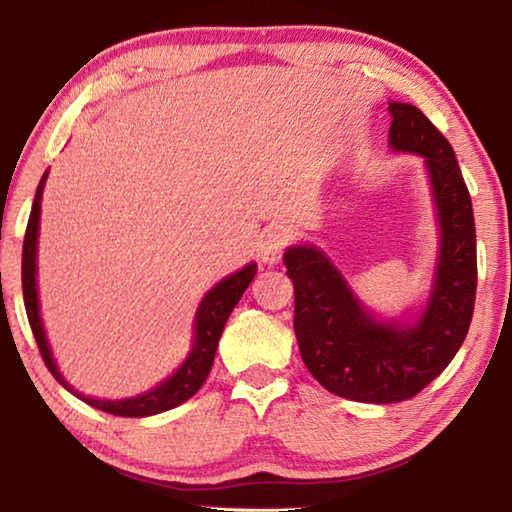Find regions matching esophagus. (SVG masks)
<instances>
[{"mask_svg":"<svg viewBox=\"0 0 512 512\" xmlns=\"http://www.w3.org/2000/svg\"><path fill=\"white\" fill-rule=\"evenodd\" d=\"M289 246V235L280 228H273V230H266L264 232V239H262V246H259V259H262L264 264H277L284 255V250Z\"/></svg>","mask_w":512,"mask_h":512,"instance_id":"obj_1","label":"esophagus"}]
</instances>
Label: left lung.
<instances>
[{
  "mask_svg": "<svg viewBox=\"0 0 512 512\" xmlns=\"http://www.w3.org/2000/svg\"><path fill=\"white\" fill-rule=\"evenodd\" d=\"M388 110V144L424 158L440 225L431 296L418 320L372 316L320 248L291 246L284 253L302 361L329 393L368 404L411 400L431 384L463 345L476 298L472 198L452 144L411 103L391 101Z\"/></svg>",
  "mask_w": 512,
  "mask_h": 512,
  "instance_id": "obj_1",
  "label": "left lung"
}]
</instances>
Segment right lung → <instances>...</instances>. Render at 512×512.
I'll return each mask as SVG.
<instances>
[{
    "label": "right lung",
    "instance_id": "1",
    "mask_svg": "<svg viewBox=\"0 0 512 512\" xmlns=\"http://www.w3.org/2000/svg\"><path fill=\"white\" fill-rule=\"evenodd\" d=\"M47 173L42 176L40 185L36 189V198H33L31 216L27 223V235H24L22 246V293H24V307H27L31 332L36 336L38 350L42 354V361L49 368L51 375L56 377L60 386H65L69 393L79 397L85 404L94 406V409L106 411L110 415H119V418H146V415H155L169 409H176L178 404L187 402L189 397L196 395L198 388L203 386L214 363L216 345H219L221 332L225 327V320L232 314V309L237 307L239 298L244 296L248 284L253 282L257 273V264L250 262L241 271L232 273L216 284L214 289L205 293L201 305L196 309L194 318V343L192 352L187 354V359L169 379H164L160 386L151 388L137 397H126V400H94V397H85L79 391H74V386H69L58 372V366L54 361V354L47 343L45 327H42L40 318V305H38V287H36V255H38V230H40V201H42V189H45Z\"/></svg>",
    "mask_w": 512,
    "mask_h": 512
}]
</instances>
